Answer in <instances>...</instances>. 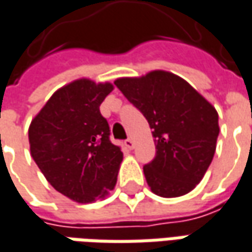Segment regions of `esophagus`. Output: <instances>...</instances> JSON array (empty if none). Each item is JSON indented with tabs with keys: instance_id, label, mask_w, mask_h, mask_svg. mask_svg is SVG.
<instances>
[{
	"instance_id": "34e87169",
	"label": "esophagus",
	"mask_w": 252,
	"mask_h": 252,
	"mask_svg": "<svg viewBox=\"0 0 252 252\" xmlns=\"http://www.w3.org/2000/svg\"><path fill=\"white\" fill-rule=\"evenodd\" d=\"M124 145H126L128 149H132V148H134V141L128 138V139H126V141H124Z\"/></svg>"
}]
</instances>
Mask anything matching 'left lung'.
I'll use <instances>...</instances> for the list:
<instances>
[{"label":"left lung","instance_id":"obj_1","mask_svg":"<svg viewBox=\"0 0 252 252\" xmlns=\"http://www.w3.org/2000/svg\"><path fill=\"white\" fill-rule=\"evenodd\" d=\"M114 83L153 129L156 156L143 166L153 194L176 198L192 191L216 151V109L187 81L167 71L118 78Z\"/></svg>","mask_w":252,"mask_h":252}]
</instances>
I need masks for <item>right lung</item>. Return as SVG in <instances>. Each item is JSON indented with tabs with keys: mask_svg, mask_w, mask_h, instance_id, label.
Masks as SVG:
<instances>
[{
	"mask_svg": "<svg viewBox=\"0 0 252 252\" xmlns=\"http://www.w3.org/2000/svg\"><path fill=\"white\" fill-rule=\"evenodd\" d=\"M113 83L76 79L53 93L29 126L33 160L51 186L79 204L103 199L117 183L123 152L110 142L100 104Z\"/></svg>",
	"mask_w": 252,
	"mask_h": 252,
	"instance_id": "right-lung-1",
	"label": "right lung"
}]
</instances>
